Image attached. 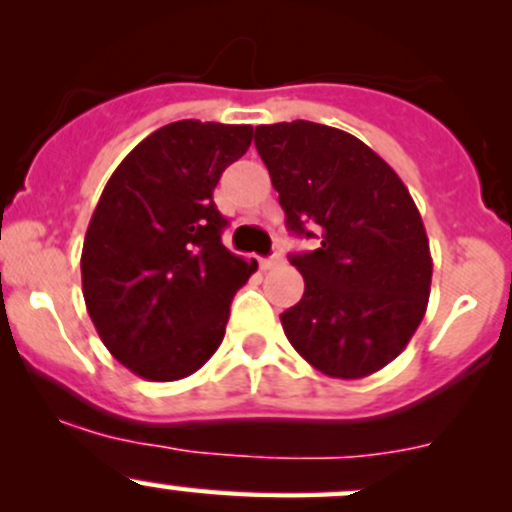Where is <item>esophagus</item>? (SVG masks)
Listing matches in <instances>:
<instances>
[{
  "mask_svg": "<svg viewBox=\"0 0 512 512\" xmlns=\"http://www.w3.org/2000/svg\"><path fill=\"white\" fill-rule=\"evenodd\" d=\"M282 262V257L280 255H272V257H265V260H260V267L262 270H272V267H277Z\"/></svg>",
  "mask_w": 512,
  "mask_h": 512,
  "instance_id": "34e87169",
  "label": "esophagus"
}]
</instances>
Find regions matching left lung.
I'll list each match as a JSON object with an SVG mask.
<instances>
[{
    "label": "left lung",
    "mask_w": 512,
    "mask_h": 512,
    "mask_svg": "<svg viewBox=\"0 0 512 512\" xmlns=\"http://www.w3.org/2000/svg\"><path fill=\"white\" fill-rule=\"evenodd\" d=\"M287 227L319 237L292 255L304 294L280 314L322 374L364 379L406 349L426 314L433 260L409 188L364 141L312 121L255 128Z\"/></svg>",
    "instance_id": "1"
}]
</instances>
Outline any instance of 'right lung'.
<instances>
[{
  "mask_svg": "<svg viewBox=\"0 0 512 512\" xmlns=\"http://www.w3.org/2000/svg\"><path fill=\"white\" fill-rule=\"evenodd\" d=\"M252 126L175 121L143 138L103 188L81 250L89 317L148 381L195 374L218 352L235 292L257 262L232 255L213 190Z\"/></svg>",
  "mask_w": 512,
  "mask_h": 512,
  "instance_id": "1",
  "label": "right lung"
}]
</instances>
